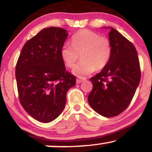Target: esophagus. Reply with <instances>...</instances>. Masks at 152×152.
Listing matches in <instances>:
<instances>
[{"instance_id": "esophagus-1", "label": "esophagus", "mask_w": 152, "mask_h": 152, "mask_svg": "<svg viewBox=\"0 0 152 152\" xmlns=\"http://www.w3.org/2000/svg\"><path fill=\"white\" fill-rule=\"evenodd\" d=\"M86 78H85V77H81V76H80V77H78V78H76V83H81L82 81H85V80H86Z\"/></svg>"}]
</instances>
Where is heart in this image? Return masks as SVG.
Wrapping results in <instances>:
<instances>
[{
	"label": "heart",
	"instance_id": "b5f03b06",
	"mask_svg": "<svg viewBox=\"0 0 152 152\" xmlns=\"http://www.w3.org/2000/svg\"><path fill=\"white\" fill-rule=\"evenodd\" d=\"M112 53L111 42L107 38L97 33L83 29L71 38V45L65 43L61 49V56L65 65L74 67L81 55L82 61L74 66L73 73L77 76H86L105 68Z\"/></svg>",
	"mask_w": 152,
	"mask_h": 152
}]
</instances>
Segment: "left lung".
Here are the masks:
<instances>
[{"label":"left lung","mask_w":152,"mask_h":152,"mask_svg":"<svg viewBox=\"0 0 152 152\" xmlns=\"http://www.w3.org/2000/svg\"><path fill=\"white\" fill-rule=\"evenodd\" d=\"M109 38L112 48L111 58L100 73L90 78L93 88L88 102L96 112L113 117L130 104L140 82L141 70L134 45L113 28Z\"/></svg>","instance_id":"8db88e82"}]
</instances>
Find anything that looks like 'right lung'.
I'll list each match as a JSON object with an SVG mask.
<instances>
[{
	"label": "right lung",
	"mask_w": 152,
	"mask_h": 152,
	"mask_svg": "<svg viewBox=\"0 0 152 152\" xmlns=\"http://www.w3.org/2000/svg\"><path fill=\"white\" fill-rule=\"evenodd\" d=\"M58 27L43 29L23 47L15 66L19 101L38 121L48 123L61 114L66 93L76 76L66 70L61 49L68 36Z\"/></svg>",
	"instance_id": "right-lung-1"
}]
</instances>
